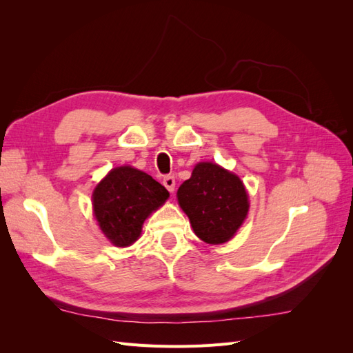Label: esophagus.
I'll list each match as a JSON object with an SVG mask.
<instances>
[{
	"mask_svg": "<svg viewBox=\"0 0 353 353\" xmlns=\"http://www.w3.org/2000/svg\"><path fill=\"white\" fill-rule=\"evenodd\" d=\"M163 185L166 187V190L169 193H174L175 190V176L174 175H168L163 178Z\"/></svg>",
	"mask_w": 353,
	"mask_h": 353,
	"instance_id": "esophagus-1",
	"label": "esophagus"
}]
</instances>
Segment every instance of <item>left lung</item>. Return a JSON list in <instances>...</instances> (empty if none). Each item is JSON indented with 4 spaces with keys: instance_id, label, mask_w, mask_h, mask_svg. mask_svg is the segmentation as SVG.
I'll return each instance as SVG.
<instances>
[{
    "instance_id": "1",
    "label": "left lung",
    "mask_w": 353,
    "mask_h": 353,
    "mask_svg": "<svg viewBox=\"0 0 353 353\" xmlns=\"http://www.w3.org/2000/svg\"><path fill=\"white\" fill-rule=\"evenodd\" d=\"M176 197L194 234L208 244L231 240L250 206L243 181L212 162L197 163L191 178L178 188Z\"/></svg>"
}]
</instances>
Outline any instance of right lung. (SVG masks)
Here are the masks:
<instances>
[{
  "instance_id": "1",
  "label": "right lung",
  "mask_w": 353,
  "mask_h": 353,
  "mask_svg": "<svg viewBox=\"0 0 353 353\" xmlns=\"http://www.w3.org/2000/svg\"><path fill=\"white\" fill-rule=\"evenodd\" d=\"M168 197V190L148 174L132 166H119L95 187L92 210L110 243L126 248L138 240L147 216Z\"/></svg>"
}]
</instances>
